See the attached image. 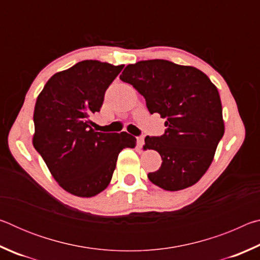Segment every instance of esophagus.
Returning a JSON list of instances; mask_svg holds the SVG:
<instances>
[{
	"label": "esophagus",
	"instance_id": "obj_1",
	"mask_svg": "<svg viewBox=\"0 0 260 260\" xmlns=\"http://www.w3.org/2000/svg\"><path fill=\"white\" fill-rule=\"evenodd\" d=\"M136 143H138V147L139 148H142L143 144H144V138H143V136H138V138H136Z\"/></svg>",
	"mask_w": 260,
	"mask_h": 260
}]
</instances>
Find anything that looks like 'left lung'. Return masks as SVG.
Returning <instances> with one entry per match:
<instances>
[{
  "label": "left lung",
  "instance_id": "left-lung-1",
  "mask_svg": "<svg viewBox=\"0 0 260 260\" xmlns=\"http://www.w3.org/2000/svg\"><path fill=\"white\" fill-rule=\"evenodd\" d=\"M120 79L146 99L149 112L166 119L164 134L144 139V149L158 151L162 160L149 180L170 191L195 184L225 133L217 87L199 69L165 59L127 65Z\"/></svg>",
  "mask_w": 260,
  "mask_h": 260
}]
</instances>
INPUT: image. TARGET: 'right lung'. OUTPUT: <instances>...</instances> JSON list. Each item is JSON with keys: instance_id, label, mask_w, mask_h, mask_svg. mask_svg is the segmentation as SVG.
<instances>
[{"instance_id": "1", "label": "right lung", "mask_w": 260, "mask_h": 260, "mask_svg": "<svg viewBox=\"0 0 260 260\" xmlns=\"http://www.w3.org/2000/svg\"><path fill=\"white\" fill-rule=\"evenodd\" d=\"M124 65L82 60L52 76L34 108L33 146L59 186L72 195L91 197L111 181L119 152L134 148L126 132L91 128L104 94Z\"/></svg>"}]
</instances>
